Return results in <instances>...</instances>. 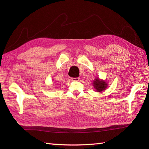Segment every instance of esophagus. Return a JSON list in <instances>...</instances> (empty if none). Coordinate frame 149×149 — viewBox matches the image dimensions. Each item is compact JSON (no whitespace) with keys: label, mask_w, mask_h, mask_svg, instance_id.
<instances>
[{"label":"esophagus","mask_w":149,"mask_h":149,"mask_svg":"<svg viewBox=\"0 0 149 149\" xmlns=\"http://www.w3.org/2000/svg\"><path fill=\"white\" fill-rule=\"evenodd\" d=\"M80 78L79 77H75V78H72V81H79Z\"/></svg>","instance_id":"esophagus-1"}]
</instances>
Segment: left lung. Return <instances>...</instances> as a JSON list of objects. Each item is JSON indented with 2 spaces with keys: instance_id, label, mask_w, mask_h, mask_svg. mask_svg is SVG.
<instances>
[{
  "instance_id": "left-lung-1",
  "label": "left lung",
  "mask_w": 149,
  "mask_h": 149,
  "mask_svg": "<svg viewBox=\"0 0 149 149\" xmlns=\"http://www.w3.org/2000/svg\"><path fill=\"white\" fill-rule=\"evenodd\" d=\"M93 84L94 88L97 91H102L105 90L107 86V83L105 81L100 80L99 78H97L94 80Z\"/></svg>"
}]
</instances>
